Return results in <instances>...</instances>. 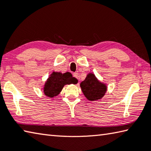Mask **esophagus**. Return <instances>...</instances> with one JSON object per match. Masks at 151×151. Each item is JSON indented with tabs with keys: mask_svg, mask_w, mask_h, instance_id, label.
<instances>
[{
	"mask_svg": "<svg viewBox=\"0 0 151 151\" xmlns=\"http://www.w3.org/2000/svg\"><path fill=\"white\" fill-rule=\"evenodd\" d=\"M73 75V76L75 78L78 79V73H74Z\"/></svg>",
	"mask_w": 151,
	"mask_h": 151,
	"instance_id": "obj_1",
	"label": "esophagus"
}]
</instances>
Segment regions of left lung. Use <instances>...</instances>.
<instances>
[{
    "mask_svg": "<svg viewBox=\"0 0 151 151\" xmlns=\"http://www.w3.org/2000/svg\"><path fill=\"white\" fill-rule=\"evenodd\" d=\"M81 87L85 96L90 101L101 99L107 89L106 85L100 83L92 73L87 75L84 81L81 83Z\"/></svg>",
    "mask_w": 151,
    "mask_h": 151,
    "instance_id": "left-lung-1",
    "label": "left lung"
}]
</instances>
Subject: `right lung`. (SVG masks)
<instances>
[{"label":"right lung","mask_w":151,"mask_h":151,"mask_svg":"<svg viewBox=\"0 0 151 151\" xmlns=\"http://www.w3.org/2000/svg\"><path fill=\"white\" fill-rule=\"evenodd\" d=\"M77 83V81L73 77L70 73L64 74L57 72H53L47 79L43 88L44 94L48 97L53 98L58 95L66 84Z\"/></svg>","instance_id":"1"}]
</instances>
